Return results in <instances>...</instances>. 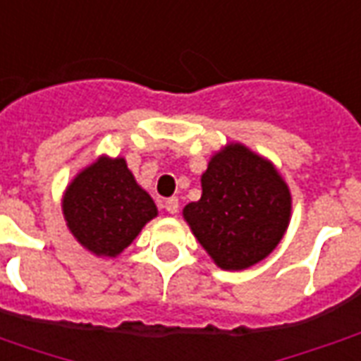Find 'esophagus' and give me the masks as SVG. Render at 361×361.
I'll return each instance as SVG.
<instances>
[{"instance_id":"34e87169","label":"esophagus","mask_w":361,"mask_h":361,"mask_svg":"<svg viewBox=\"0 0 361 361\" xmlns=\"http://www.w3.org/2000/svg\"><path fill=\"white\" fill-rule=\"evenodd\" d=\"M164 209L170 212V214H176V212L180 211V201H178L176 197H172V199H166Z\"/></svg>"}]
</instances>
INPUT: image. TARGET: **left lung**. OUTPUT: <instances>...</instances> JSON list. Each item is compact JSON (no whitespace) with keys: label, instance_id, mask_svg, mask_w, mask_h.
<instances>
[{"label":"left lung","instance_id":"left-lung-1","mask_svg":"<svg viewBox=\"0 0 361 361\" xmlns=\"http://www.w3.org/2000/svg\"><path fill=\"white\" fill-rule=\"evenodd\" d=\"M201 188L181 214L214 265L243 271L276 250L292 219V193L269 158L228 142L209 160Z\"/></svg>","mask_w":361,"mask_h":361}]
</instances>
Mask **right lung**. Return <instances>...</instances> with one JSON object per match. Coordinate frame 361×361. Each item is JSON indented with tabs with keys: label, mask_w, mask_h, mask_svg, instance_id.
Wrapping results in <instances>:
<instances>
[{
	"label": "right lung",
	"mask_w": 361,
	"mask_h": 361,
	"mask_svg": "<svg viewBox=\"0 0 361 361\" xmlns=\"http://www.w3.org/2000/svg\"><path fill=\"white\" fill-rule=\"evenodd\" d=\"M67 230L102 259L127 250L147 222L158 216L152 197L137 183L123 157H98L77 172L61 197Z\"/></svg>",
	"instance_id": "obj_1"
}]
</instances>
